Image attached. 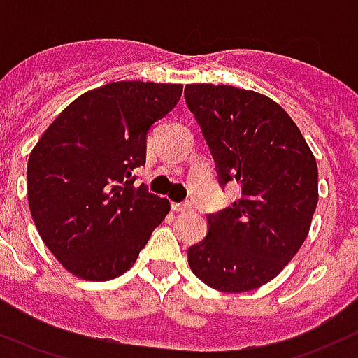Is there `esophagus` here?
Listing matches in <instances>:
<instances>
[{
  "mask_svg": "<svg viewBox=\"0 0 358 358\" xmlns=\"http://www.w3.org/2000/svg\"><path fill=\"white\" fill-rule=\"evenodd\" d=\"M172 210L174 213H187V210H192V203H174Z\"/></svg>",
  "mask_w": 358,
  "mask_h": 358,
  "instance_id": "obj_1",
  "label": "esophagus"
}]
</instances>
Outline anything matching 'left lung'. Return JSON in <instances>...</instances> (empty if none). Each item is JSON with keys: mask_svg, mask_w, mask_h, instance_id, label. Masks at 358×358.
<instances>
[{"mask_svg": "<svg viewBox=\"0 0 358 358\" xmlns=\"http://www.w3.org/2000/svg\"><path fill=\"white\" fill-rule=\"evenodd\" d=\"M186 104L213 153L220 186L241 197L208 214V233L187 248L189 267L220 292H246L285 269L303 245L317 201L313 153L277 102L229 85H186Z\"/></svg>", "mask_w": 358, "mask_h": 358, "instance_id": "1", "label": "left lung"}]
</instances>
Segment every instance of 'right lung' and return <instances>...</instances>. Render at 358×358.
I'll return each mask as SVG.
<instances>
[{"label":"right lung","instance_id":"right-lung-1","mask_svg":"<svg viewBox=\"0 0 358 358\" xmlns=\"http://www.w3.org/2000/svg\"><path fill=\"white\" fill-rule=\"evenodd\" d=\"M182 85L115 81L76 98L28 159V203L41 239L79 279L131 269L169 201L136 186L152 125L178 104Z\"/></svg>","mask_w":358,"mask_h":358}]
</instances>
